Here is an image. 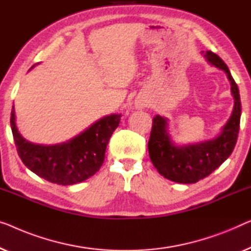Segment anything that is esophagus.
<instances>
[{"instance_id": "esophagus-1", "label": "esophagus", "mask_w": 251, "mask_h": 251, "mask_svg": "<svg viewBox=\"0 0 251 251\" xmlns=\"http://www.w3.org/2000/svg\"><path fill=\"white\" fill-rule=\"evenodd\" d=\"M136 106H137L138 108H143V107L145 106V104L143 103V101H137V102H136Z\"/></svg>"}]
</instances>
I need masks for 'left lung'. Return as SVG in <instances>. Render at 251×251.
I'll return each mask as SVG.
<instances>
[{
	"label": "left lung",
	"instance_id": "left-lung-1",
	"mask_svg": "<svg viewBox=\"0 0 251 251\" xmlns=\"http://www.w3.org/2000/svg\"><path fill=\"white\" fill-rule=\"evenodd\" d=\"M204 57L212 65L226 73L234 99L232 114L222 127L221 133L213 140L177 147L171 141L168 119L156 115L153 118L148 144L150 159L158 173L164 178L180 184H195L221 166L232 153L240 128L241 102L237 83L226 63L218 55L207 50Z\"/></svg>",
	"mask_w": 251,
	"mask_h": 251
}]
</instances>
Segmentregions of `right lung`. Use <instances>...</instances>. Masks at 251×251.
<instances>
[{"label": "right lung", "instance_id": "1", "mask_svg": "<svg viewBox=\"0 0 251 251\" xmlns=\"http://www.w3.org/2000/svg\"><path fill=\"white\" fill-rule=\"evenodd\" d=\"M10 123L18 154L25 166L48 181L67 186L82 182L99 171L121 115L106 116L72 140L55 145L33 144L22 137L16 125L14 108Z\"/></svg>", "mask_w": 251, "mask_h": 251}]
</instances>
